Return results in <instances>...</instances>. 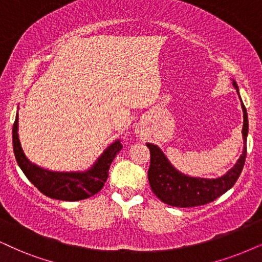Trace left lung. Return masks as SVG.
I'll use <instances>...</instances> for the list:
<instances>
[{
	"label": "left lung",
	"instance_id": "left-lung-1",
	"mask_svg": "<svg viewBox=\"0 0 262 262\" xmlns=\"http://www.w3.org/2000/svg\"><path fill=\"white\" fill-rule=\"evenodd\" d=\"M233 87L236 88L238 94L239 89L236 81L232 79ZM243 108V152L238 158L236 164L224 174L223 177L216 179L193 178L179 171L170 163L167 156L163 154L157 145L147 142V147L150 148L151 162L148 168V183L151 190L162 202L179 208L198 207L210 203L230 190L236 184L239 178L242 169L244 167L247 156V137H248V115L247 108L242 102Z\"/></svg>",
	"mask_w": 262,
	"mask_h": 262
}]
</instances>
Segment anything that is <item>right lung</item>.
<instances>
[{
	"instance_id": "obj_1",
	"label": "right lung",
	"mask_w": 262,
	"mask_h": 262,
	"mask_svg": "<svg viewBox=\"0 0 262 262\" xmlns=\"http://www.w3.org/2000/svg\"><path fill=\"white\" fill-rule=\"evenodd\" d=\"M122 147L117 139L84 171H53L34 164L25 156L18 135V114L13 124V151L19 167L38 191L53 200L75 202L98 193L106 183L110 165Z\"/></svg>"
}]
</instances>
